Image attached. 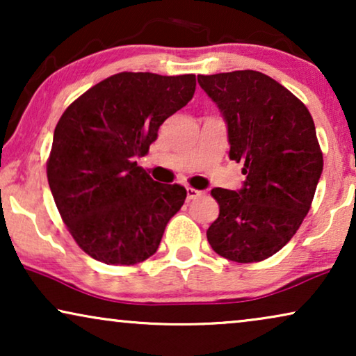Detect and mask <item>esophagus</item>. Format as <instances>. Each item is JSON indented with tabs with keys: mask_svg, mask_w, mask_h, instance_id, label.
<instances>
[{
	"mask_svg": "<svg viewBox=\"0 0 356 356\" xmlns=\"http://www.w3.org/2000/svg\"><path fill=\"white\" fill-rule=\"evenodd\" d=\"M202 191H197V189L194 188H186V197L188 201H193V199H197L199 196H202Z\"/></svg>",
	"mask_w": 356,
	"mask_h": 356,
	"instance_id": "obj_1",
	"label": "esophagus"
}]
</instances>
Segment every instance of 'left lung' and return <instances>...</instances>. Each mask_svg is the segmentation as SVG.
Returning a JSON list of instances; mask_svg holds the SVG:
<instances>
[{"mask_svg":"<svg viewBox=\"0 0 356 356\" xmlns=\"http://www.w3.org/2000/svg\"><path fill=\"white\" fill-rule=\"evenodd\" d=\"M227 123L228 157L245 162L238 191L213 188L220 212L207 241L218 256L259 262L298 230L323 173V152L309 111L259 71L197 76Z\"/></svg>","mask_w":356,"mask_h":356,"instance_id":"left-lung-1","label":"left lung"}]
</instances>
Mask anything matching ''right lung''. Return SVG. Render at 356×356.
I'll use <instances>...</instances> for the list:
<instances>
[{"mask_svg": "<svg viewBox=\"0 0 356 356\" xmlns=\"http://www.w3.org/2000/svg\"><path fill=\"white\" fill-rule=\"evenodd\" d=\"M194 90V74L120 72L90 87L61 115L48 184L63 222L90 257L133 266L159 250L186 189L154 181L138 159Z\"/></svg>", "mask_w": 356, "mask_h": 356, "instance_id": "add662e5", "label": "right lung"}]
</instances>
